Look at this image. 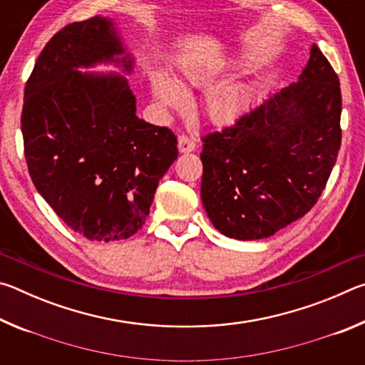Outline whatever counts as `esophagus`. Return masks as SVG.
<instances>
[{
  "instance_id": "obj_1",
  "label": "esophagus",
  "mask_w": 365,
  "mask_h": 365,
  "mask_svg": "<svg viewBox=\"0 0 365 365\" xmlns=\"http://www.w3.org/2000/svg\"><path fill=\"white\" fill-rule=\"evenodd\" d=\"M196 148V143L191 138H188L187 135H180L178 137V151L180 153H191L195 151Z\"/></svg>"
}]
</instances>
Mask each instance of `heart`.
<instances>
[{"label":"heart","instance_id":"b5f03b06","mask_svg":"<svg viewBox=\"0 0 365 365\" xmlns=\"http://www.w3.org/2000/svg\"><path fill=\"white\" fill-rule=\"evenodd\" d=\"M185 82L182 86H201V88H211L219 82L220 69L219 67H206V66H188L183 71ZM174 80L160 76L151 77V90L160 106L185 110L188 108V96L183 88ZM252 96L248 86L235 83L217 86L211 90L206 96L205 109L209 120L219 125H230L248 113L251 106Z\"/></svg>","mask_w":365,"mask_h":365}]
</instances>
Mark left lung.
<instances>
[{
	"instance_id": "obj_1",
	"label": "left lung",
	"mask_w": 365,
	"mask_h": 365,
	"mask_svg": "<svg viewBox=\"0 0 365 365\" xmlns=\"http://www.w3.org/2000/svg\"><path fill=\"white\" fill-rule=\"evenodd\" d=\"M339 117L338 76L312 45L298 82L201 138V200L212 225L250 242L311 211L341 146Z\"/></svg>"
}]
</instances>
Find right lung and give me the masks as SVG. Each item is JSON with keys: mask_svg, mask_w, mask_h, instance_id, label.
<instances>
[{"mask_svg": "<svg viewBox=\"0 0 365 365\" xmlns=\"http://www.w3.org/2000/svg\"><path fill=\"white\" fill-rule=\"evenodd\" d=\"M106 17L61 29L26 83L21 117L29 174L73 232L96 242L125 240L143 227L158 183L177 159V137L137 117L120 73L80 72L133 59Z\"/></svg>", "mask_w": 365, "mask_h": 365, "instance_id": "right-lung-1", "label": "right lung"}]
</instances>
